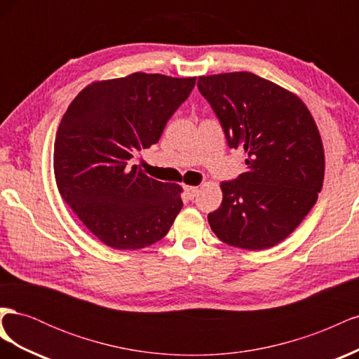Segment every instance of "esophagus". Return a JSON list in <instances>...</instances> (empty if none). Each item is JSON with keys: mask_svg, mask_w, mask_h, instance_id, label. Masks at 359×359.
Segmentation results:
<instances>
[{"mask_svg": "<svg viewBox=\"0 0 359 359\" xmlns=\"http://www.w3.org/2000/svg\"><path fill=\"white\" fill-rule=\"evenodd\" d=\"M184 190H186V194L189 199H194L196 198V194L199 193V187H196V186H186L184 187Z\"/></svg>", "mask_w": 359, "mask_h": 359, "instance_id": "obj_1", "label": "esophagus"}]
</instances>
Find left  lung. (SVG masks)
I'll list each match as a JSON object with an SVG mask.
<instances>
[{"label": "left lung", "instance_id": "obj_1", "mask_svg": "<svg viewBox=\"0 0 359 359\" xmlns=\"http://www.w3.org/2000/svg\"><path fill=\"white\" fill-rule=\"evenodd\" d=\"M198 88L247 166L220 184L223 202L208 215L211 229L232 247H274L306 219L323 186L314 118L297 94L248 72L199 76Z\"/></svg>", "mask_w": 359, "mask_h": 359}]
</instances>
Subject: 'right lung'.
I'll return each instance as SVG.
<instances>
[{
    "label": "right lung",
    "instance_id": "add662e5",
    "mask_svg": "<svg viewBox=\"0 0 359 359\" xmlns=\"http://www.w3.org/2000/svg\"><path fill=\"white\" fill-rule=\"evenodd\" d=\"M196 78L132 73L95 81L64 114L53 148L62 199L95 238L139 250L166 236L182 208V187L148 177L132 157L158 142Z\"/></svg>",
    "mask_w": 359,
    "mask_h": 359
}]
</instances>
